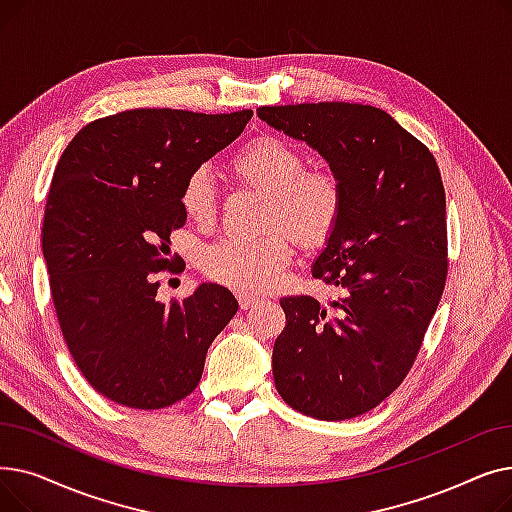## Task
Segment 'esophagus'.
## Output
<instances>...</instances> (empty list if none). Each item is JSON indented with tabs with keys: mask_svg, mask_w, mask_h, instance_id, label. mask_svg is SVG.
<instances>
[{
	"mask_svg": "<svg viewBox=\"0 0 512 512\" xmlns=\"http://www.w3.org/2000/svg\"><path fill=\"white\" fill-rule=\"evenodd\" d=\"M259 303L257 297H251V294H238V305L240 309H251Z\"/></svg>",
	"mask_w": 512,
	"mask_h": 512,
	"instance_id": "1",
	"label": "esophagus"
}]
</instances>
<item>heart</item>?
Returning <instances> with one entry per match:
<instances>
[{"instance_id":"heart-1","label":"heart","mask_w":512,"mask_h":512,"mask_svg":"<svg viewBox=\"0 0 512 512\" xmlns=\"http://www.w3.org/2000/svg\"><path fill=\"white\" fill-rule=\"evenodd\" d=\"M305 153L276 134H261L238 149L230 172L240 184L265 193L261 228L255 240L226 238L199 255L201 272L242 294L265 292L278 284L292 249L288 232L303 247H319L336 230L344 209V186L332 168H305ZM180 207L191 222L205 226L215 215V186L205 168L182 182Z\"/></svg>"}]
</instances>
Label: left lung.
<instances>
[{
    "instance_id": "left-lung-1",
    "label": "left lung",
    "mask_w": 512,
    "mask_h": 512,
    "mask_svg": "<svg viewBox=\"0 0 512 512\" xmlns=\"http://www.w3.org/2000/svg\"><path fill=\"white\" fill-rule=\"evenodd\" d=\"M257 116L324 157L344 186L340 222L313 263L336 286L280 301L272 355L284 402L303 415L359 417L407 378L448 274L446 195L436 159L380 107L321 101L265 105Z\"/></svg>"
}]
</instances>
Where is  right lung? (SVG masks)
Listing matches in <instances>:
<instances>
[{
    "mask_svg": "<svg viewBox=\"0 0 512 512\" xmlns=\"http://www.w3.org/2000/svg\"><path fill=\"white\" fill-rule=\"evenodd\" d=\"M251 116L126 110L80 128L58 161L41 228L51 299L76 367L118 405L151 411L191 394L238 311L220 284L166 305L155 278L184 270L170 253L184 178Z\"/></svg>",
    "mask_w": 512,
    "mask_h": 512,
    "instance_id": "obj_1",
    "label": "right lung"
}]
</instances>
